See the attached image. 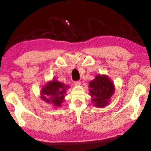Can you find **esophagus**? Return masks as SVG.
<instances>
[{
	"label": "esophagus",
	"mask_w": 151,
	"mask_h": 151,
	"mask_svg": "<svg viewBox=\"0 0 151 151\" xmlns=\"http://www.w3.org/2000/svg\"><path fill=\"white\" fill-rule=\"evenodd\" d=\"M74 83H75V85H81V81H75V82H74Z\"/></svg>",
	"instance_id": "1"
}]
</instances>
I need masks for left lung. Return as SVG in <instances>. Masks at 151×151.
Listing matches in <instances>:
<instances>
[{"label":"left lung","instance_id":"obj_1","mask_svg":"<svg viewBox=\"0 0 151 151\" xmlns=\"http://www.w3.org/2000/svg\"><path fill=\"white\" fill-rule=\"evenodd\" d=\"M89 88L92 103L99 108L108 105L115 91L114 83L105 75H96L95 78L89 83Z\"/></svg>","mask_w":151,"mask_h":151}]
</instances>
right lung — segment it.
I'll return each instance as SVG.
<instances>
[{"label": "right lung", "instance_id": "right-lung-1", "mask_svg": "<svg viewBox=\"0 0 151 151\" xmlns=\"http://www.w3.org/2000/svg\"><path fill=\"white\" fill-rule=\"evenodd\" d=\"M68 88V85L52 79L42 86L40 97L46 103L52 104L56 108L60 107L65 100V95Z\"/></svg>", "mask_w": 151, "mask_h": 151}]
</instances>
